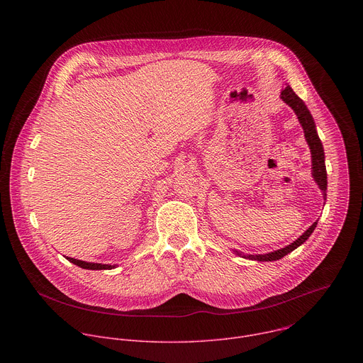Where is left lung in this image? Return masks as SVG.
Wrapping results in <instances>:
<instances>
[{
	"mask_svg": "<svg viewBox=\"0 0 363 363\" xmlns=\"http://www.w3.org/2000/svg\"><path fill=\"white\" fill-rule=\"evenodd\" d=\"M280 97L283 99L284 103L294 111V113L297 115V119L304 130V138L307 140V145L310 147V152H312V175L315 178V181L318 182L319 188L323 192V198L326 199V189H328V174H326V165H325V150H323V145L320 142V138L316 132V125L315 121L310 115L307 106L304 105V101L293 91V89L290 86H287L284 90H281ZM318 225V221L310 225L296 241H293L291 244L286 245L284 248H280L277 251H272L267 254H244L240 251H234L237 255H241L244 258H250V260H257V262H274V260H280L284 255H287L289 252H291L293 250H296L298 245H301L312 233L315 231Z\"/></svg>",
	"mask_w": 363,
	"mask_h": 363,
	"instance_id": "1",
	"label": "left lung"
}]
</instances>
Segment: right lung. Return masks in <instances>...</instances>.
<instances>
[{"instance_id":"obj_1","label":"right lung","mask_w":363,"mask_h":363,"mask_svg":"<svg viewBox=\"0 0 363 363\" xmlns=\"http://www.w3.org/2000/svg\"><path fill=\"white\" fill-rule=\"evenodd\" d=\"M67 260L82 269H87V270H112L115 269L116 266H111V264H99V263H87V262H82V260H77V258H72V257H67Z\"/></svg>"}]
</instances>
